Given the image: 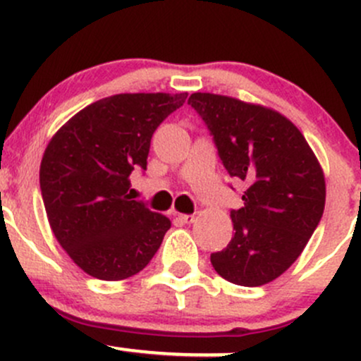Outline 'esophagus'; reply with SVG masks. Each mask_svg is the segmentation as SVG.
I'll use <instances>...</instances> for the list:
<instances>
[{"instance_id": "obj_1", "label": "esophagus", "mask_w": 361, "mask_h": 361, "mask_svg": "<svg viewBox=\"0 0 361 361\" xmlns=\"http://www.w3.org/2000/svg\"><path fill=\"white\" fill-rule=\"evenodd\" d=\"M179 220L184 221V224H192V221H194V214H182V213H179Z\"/></svg>"}]
</instances>
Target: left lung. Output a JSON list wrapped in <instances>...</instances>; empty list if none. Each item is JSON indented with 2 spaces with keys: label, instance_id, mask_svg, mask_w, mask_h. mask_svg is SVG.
Masks as SVG:
<instances>
[{
  "label": "left lung",
  "instance_id": "8db88e82",
  "mask_svg": "<svg viewBox=\"0 0 361 361\" xmlns=\"http://www.w3.org/2000/svg\"><path fill=\"white\" fill-rule=\"evenodd\" d=\"M232 177L247 182L235 233L212 254L214 271L240 286L281 276L305 249L326 204V179L300 129L274 109L218 93L189 97Z\"/></svg>",
  "mask_w": 361,
  "mask_h": 361
}]
</instances>
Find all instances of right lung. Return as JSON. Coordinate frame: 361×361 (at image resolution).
<instances>
[{"instance_id": "1", "label": "right lung", "mask_w": 361, "mask_h": 361, "mask_svg": "<svg viewBox=\"0 0 361 361\" xmlns=\"http://www.w3.org/2000/svg\"><path fill=\"white\" fill-rule=\"evenodd\" d=\"M182 93H117L76 112L51 137L40 191L56 240L80 269L119 281L152 261L170 228L164 214L129 197V176L147 169L161 121Z\"/></svg>"}]
</instances>
